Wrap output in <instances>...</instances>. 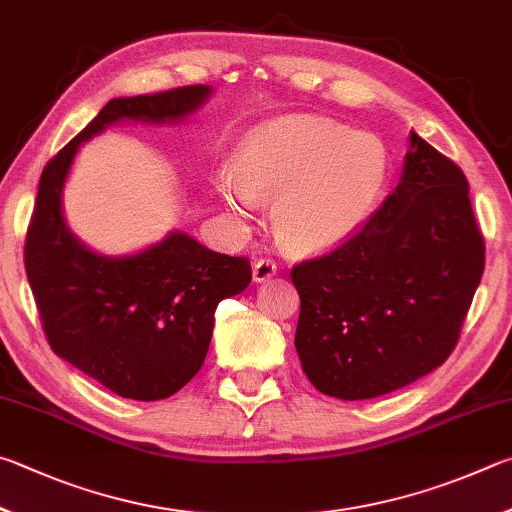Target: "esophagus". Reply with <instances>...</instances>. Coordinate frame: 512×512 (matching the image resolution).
Masks as SVG:
<instances>
[{"instance_id":"obj_1","label":"esophagus","mask_w":512,"mask_h":512,"mask_svg":"<svg viewBox=\"0 0 512 512\" xmlns=\"http://www.w3.org/2000/svg\"><path fill=\"white\" fill-rule=\"evenodd\" d=\"M274 274H276V263L270 261V258H261V261H256L254 267H251V276H254L256 283L270 281Z\"/></svg>"}]
</instances>
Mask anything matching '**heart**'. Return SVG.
<instances>
[{
	"label": "heart",
	"mask_w": 512,
	"mask_h": 512,
	"mask_svg": "<svg viewBox=\"0 0 512 512\" xmlns=\"http://www.w3.org/2000/svg\"><path fill=\"white\" fill-rule=\"evenodd\" d=\"M389 177L384 143L321 116H283L261 125L233 155L215 188L233 211L272 204L281 245L297 254L330 251L362 231Z\"/></svg>",
	"instance_id": "b5f03b06"
}]
</instances>
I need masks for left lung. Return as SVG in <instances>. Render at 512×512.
I'll return each mask as SVG.
<instances>
[{
	"instance_id": "obj_1",
	"label": "left lung",
	"mask_w": 512,
	"mask_h": 512,
	"mask_svg": "<svg viewBox=\"0 0 512 512\" xmlns=\"http://www.w3.org/2000/svg\"><path fill=\"white\" fill-rule=\"evenodd\" d=\"M409 139L400 184L362 231L290 274L301 366L339 400L378 398L438 369L486 265L463 170L416 132Z\"/></svg>"
}]
</instances>
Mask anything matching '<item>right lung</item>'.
Here are the masks:
<instances>
[{"label": "right lung", "instance_id": "add662e5", "mask_svg": "<svg viewBox=\"0 0 512 512\" xmlns=\"http://www.w3.org/2000/svg\"><path fill=\"white\" fill-rule=\"evenodd\" d=\"M213 89L188 85L112 98L42 170L26 233V279L53 353L121 398L161 400L204 364L222 299L251 281L249 261L206 249L184 231L130 256H103L67 227L62 188L80 143L119 121L177 123Z\"/></svg>", "mask_w": 512, "mask_h": 512}]
</instances>
